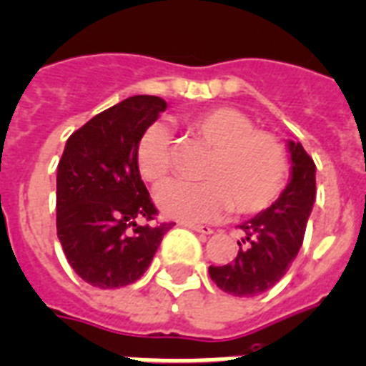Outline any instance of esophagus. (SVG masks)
<instances>
[{"label": "esophagus", "mask_w": 366, "mask_h": 366, "mask_svg": "<svg viewBox=\"0 0 366 366\" xmlns=\"http://www.w3.org/2000/svg\"><path fill=\"white\" fill-rule=\"evenodd\" d=\"M183 226H185V228H190V230L198 232V234H204V235H211V234H213V228H209V226L192 224V222H183Z\"/></svg>", "instance_id": "1"}]
</instances>
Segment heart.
<instances>
[{
  "mask_svg": "<svg viewBox=\"0 0 366 366\" xmlns=\"http://www.w3.org/2000/svg\"><path fill=\"white\" fill-rule=\"evenodd\" d=\"M192 136L211 147L204 181H166L155 202L162 215L183 222H207L234 204L239 213H258L285 189L288 161L273 134L254 129L232 107H213L187 117ZM136 166L147 183H161L172 170V136L164 125L147 127L136 146Z\"/></svg>",
  "mask_w": 366,
  "mask_h": 366,
  "instance_id": "1",
  "label": "heart"
}]
</instances>
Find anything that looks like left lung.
Listing matches in <instances>:
<instances>
[{"label":"left lung","mask_w":366,"mask_h":366,"mask_svg":"<svg viewBox=\"0 0 366 366\" xmlns=\"http://www.w3.org/2000/svg\"><path fill=\"white\" fill-rule=\"evenodd\" d=\"M290 181L267 209L239 224L243 239L230 264L211 265L209 277L222 292L252 297L273 288L297 256L316 200V164L299 142L288 140Z\"/></svg>","instance_id":"left-lung-1"}]
</instances>
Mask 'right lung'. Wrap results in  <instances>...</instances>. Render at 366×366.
<instances>
[{"label": "right lung", "instance_id": "right-lung-1", "mask_svg": "<svg viewBox=\"0 0 366 366\" xmlns=\"http://www.w3.org/2000/svg\"><path fill=\"white\" fill-rule=\"evenodd\" d=\"M155 95H134L72 132L57 164V237L74 273L95 288H122L146 273L170 224L153 205L136 166V146L166 110Z\"/></svg>", "mask_w": 366, "mask_h": 366}]
</instances>
